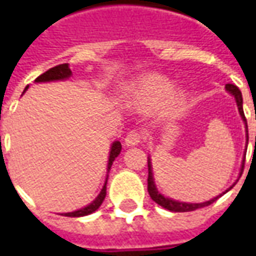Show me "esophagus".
Listing matches in <instances>:
<instances>
[{
    "label": "esophagus",
    "mask_w": 256,
    "mask_h": 256,
    "mask_svg": "<svg viewBox=\"0 0 256 256\" xmlns=\"http://www.w3.org/2000/svg\"><path fill=\"white\" fill-rule=\"evenodd\" d=\"M142 140V132H140V131H136V130H132V131L128 132L126 138H125V145H126V146H134V145H138Z\"/></svg>",
    "instance_id": "34e87169"
}]
</instances>
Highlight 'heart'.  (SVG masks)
I'll return each mask as SVG.
<instances>
[{
    "label": "heart",
    "instance_id": "obj_1",
    "mask_svg": "<svg viewBox=\"0 0 256 256\" xmlns=\"http://www.w3.org/2000/svg\"><path fill=\"white\" fill-rule=\"evenodd\" d=\"M128 96L138 108L160 111L166 116H180L188 108V94L182 88H174V82L161 74H148L130 88Z\"/></svg>",
    "mask_w": 256,
    "mask_h": 256
}]
</instances>
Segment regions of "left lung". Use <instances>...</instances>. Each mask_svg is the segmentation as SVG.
Here are the masks:
<instances>
[{"label": "left lung", "mask_w": 256, "mask_h": 256, "mask_svg": "<svg viewBox=\"0 0 256 256\" xmlns=\"http://www.w3.org/2000/svg\"><path fill=\"white\" fill-rule=\"evenodd\" d=\"M225 88H226V91L228 92H231L234 96H235V101H236V105H238V111H240V115H241V118L244 120V122H245V131H246V142H248V125H246V118H245V115H244V108H242V94L240 91V88L236 86V85H232V84H226L225 85ZM255 118H256V114H255ZM255 148H256V136H255ZM244 162H245V160H244ZM244 162H242L241 166V174L244 171ZM235 185V184H234ZM232 185V186H234ZM232 186H230L228 190L225 192H222L218 196H215V198H212L210 201L206 202H201V204H188V202H180V201H175V200H171V198H166V196H164L162 194H160L158 190H156V186H155V182H154V175H152V165H151V160L148 158V192H150V196L152 198L154 202H156L158 205H161L162 208L165 210H168V211L172 212H190V211H195V210H198V208H204V206H208V205H211L212 202H215L220 196H222L224 194H226V192L232 190Z\"/></svg>", "instance_id": "1"}]
</instances>
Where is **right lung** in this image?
Returning <instances> with one entry per match:
<instances>
[{
  "label": "right lung",
  "instance_id": "1",
  "mask_svg": "<svg viewBox=\"0 0 256 256\" xmlns=\"http://www.w3.org/2000/svg\"><path fill=\"white\" fill-rule=\"evenodd\" d=\"M72 75L71 72V70H70V65L68 64H61V65H56L54 68H51V70H48L44 74H41L36 80H35V82H50V81H61V80H66V78H70ZM28 88V86H26ZM25 88V90H26ZM121 142L120 141H115L112 144V146H111V151H110V160H108V171L111 170V165H112L114 160L120 155L121 152ZM105 195H106V181H105V185H104V188L100 192V195L94 200L90 205H86L85 208H81V210H78V211L74 212H66V214H62L65 216H72V218H78V216H85V215H90V214H92L95 212L100 206H101V204L105 200Z\"/></svg>",
  "mask_w": 256,
  "mask_h": 256
}]
</instances>
